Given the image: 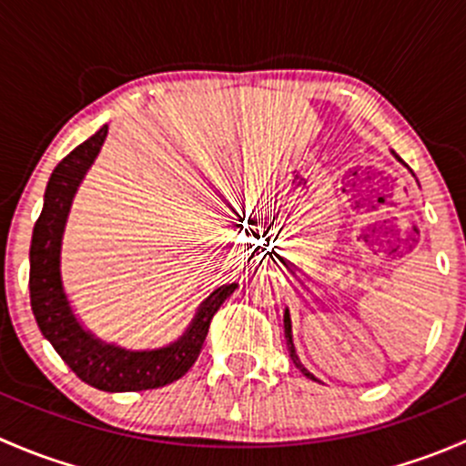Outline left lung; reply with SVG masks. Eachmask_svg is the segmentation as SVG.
Here are the masks:
<instances>
[{"label":"left lung","mask_w":466,"mask_h":466,"mask_svg":"<svg viewBox=\"0 0 466 466\" xmlns=\"http://www.w3.org/2000/svg\"><path fill=\"white\" fill-rule=\"evenodd\" d=\"M397 159H399V157H397ZM284 331H286V345H289V351H290V359H293V363L298 365L299 370H302V374H304V377H309V379H316V377H313L311 372H309L307 368H304L302 363H299L298 354H295V345H293V331H290V316H289V309H286V313H284Z\"/></svg>","instance_id":"obj_1"}]
</instances>
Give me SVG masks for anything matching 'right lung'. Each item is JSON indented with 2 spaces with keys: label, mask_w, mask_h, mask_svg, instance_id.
Returning <instances> with one entry per match:
<instances>
[{
  "label": "right lung",
  "mask_w": 466,
  "mask_h": 466,
  "mask_svg": "<svg viewBox=\"0 0 466 466\" xmlns=\"http://www.w3.org/2000/svg\"><path fill=\"white\" fill-rule=\"evenodd\" d=\"M107 126L72 150L51 173L40 218L31 238V311L42 336L78 379L106 392H139L162 388L189 372L220 304L237 290V284L218 286L196 311L189 329L176 342L159 350L130 351L107 345L81 327L72 313L60 279V243L74 194L106 142Z\"/></svg>",
  "instance_id": "1"
}]
</instances>
